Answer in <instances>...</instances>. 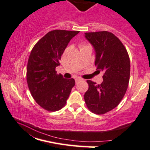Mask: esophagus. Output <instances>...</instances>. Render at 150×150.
<instances>
[{
    "mask_svg": "<svg viewBox=\"0 0 150 150\" xmlns=\"http://www.w3.org/2000/svg\"><path fill=\"white\" fill-rule=\"evenodd\" d=\"M82 81V79H79V78H76L75 79V81H76V84H78V83H79L80 81Z\"/></svg>",
    "mask_w": 150,
    "mask_h": 150,
    "instance_id": "34e87169",
    "label": "esophagus"
}]
</instances>
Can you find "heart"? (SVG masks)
<instances>
[{
    "label": "heart",
    "instance_id": "1",
    "mask_svg": "<svg viewBox=\"0 0 150 150\" xmlns=\"http://www.w3.org/2000/svg\"><path fill=\"white\" fill-rule=\"evenodd\" d=\"M83 46H85V45H83Z\"/></svg>",
    "mask_w": 150,
    "mask_h": 150
}]
</instances>
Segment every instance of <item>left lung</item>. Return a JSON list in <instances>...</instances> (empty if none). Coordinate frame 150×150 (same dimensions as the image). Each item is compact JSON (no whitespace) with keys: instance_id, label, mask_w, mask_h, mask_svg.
<instances>
[{"instance_id":"obj_1","label":"left lung","mask_w":150,"mask_h":150,"mask_svg":"<svg viewBox=\"0 0 150 150\" xmlns=\"http://www.w3.org/2000/svg\"><path fill=\"white\" fill-rule=\"evenodd\" d=\"M85 38L96 52L97 70L104 74L100 84L86 81L89 88L84 100L91 112L102 115L117 107L124 97L130 79V59L123 43L111 32H86Z\"/></svg>"}]
</instances>
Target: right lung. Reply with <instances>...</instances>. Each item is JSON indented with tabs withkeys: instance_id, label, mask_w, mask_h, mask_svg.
I'll use <instances>...</instances> for the list:
<instances>
[{
	"instance_id": "add662e5",
	"label": "right lung",
	"mask_w": 150,
	"mask_h": 150,
	"mask_svg": "<svg viewBox=\"0 0 150 150\" xmlns=\"http://www.w3.org/2000/svg\"><path fill=\"white\" fill-rule=\"evenodd\" d=\"M79 31L55 29L49 32L35 44L29 55L27 81L35 102L43 109L54 112L64 108L71 89L74 79L58 74L61 55L71 40Z\"/></svg>"
}]
</instances>
